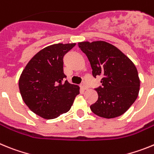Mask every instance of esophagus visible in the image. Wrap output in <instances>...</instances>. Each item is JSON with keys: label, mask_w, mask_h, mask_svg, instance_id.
<instances>
[{"label": "esophagus", "mask_w": 154, "mask_h": 154, "mask_svg": "<svg viewBox=\"0 0 154 154\" xmlns=\"http://www.w3.org/2000/svg\"><path fill=\"white\" fill-rule=\"evenodd\" d=\"M81 88L82 89H83V90H86V89H88V87L86 86V85H85V84H82V85H81Z\"/></svg>", "instance_id": "obj_1"}]
</instances>
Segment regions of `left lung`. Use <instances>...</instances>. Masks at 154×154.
<instances>
[{
	"instance_id": "8db88e82",
	"label": "left lung",
	"mask_w": 154,
	"mask_h": 154,
	"mask_svg": "<svg viewBox=\"0 0 154 154\" xmlns=\"http://www.w3.org/2000/svg\"><path fill=\"white\" fill-rule=\"evenodd\" d=\"M78 45L89 59L93 77H102V86L96 89L98 100L90 106L92 112L106 119L123 115L140 91V81L135 65L108 42H82Z\"/></svg>"
}]
</instances>
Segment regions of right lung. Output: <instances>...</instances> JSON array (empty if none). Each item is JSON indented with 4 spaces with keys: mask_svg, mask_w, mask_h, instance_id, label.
Instances as JSON below:
<instances>
[{
    "mask_svg": "<svg viewBox=\"0 0 154 154\" xmlns=\"http://www.w3.org/2000/svg\"><path fill=\"white\" fill-rule=\"evenodd\" d=\"M75 45L58 43L45 47L34 55L20 76L23 101L44 119H55L67 112L79 94V87L65 81L63 72L64 55Z\"/></svg>",
    "mask_w": 154,
    "mask_h": 154,
    "instance_id": "right-lung-1",
    "label": "right lung"
}]
</instances>
